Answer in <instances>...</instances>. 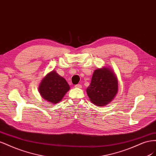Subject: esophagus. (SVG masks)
Returning a JSON list of instances; mask_svg holds the SVG:
<instances>
[{
	"label": "esophagus",
	"mask_w": 156,
	"mask_h": 156,
	"mask_svg": "<svg viewBox=\"0 0 156 156\" xmlns=\"http://www.w3.org/2000/svg\"><path fill=\"white\" fill-rule=\"evenodd\" d=\"M75 87L77 88H81L82 86H81V84H76V85L75 86Z\"/></svg>",
	"instance_id": "34e87169"
}]
</instances>
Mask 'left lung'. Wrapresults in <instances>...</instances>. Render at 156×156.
<instances>
[{
    "label": "left lung",
    "mask_w": 156,
    "mask_h": 156,
    "mask_svg": "<svg viewBox=\"0 0 156 156\" xmlns=\"http://www.w3.org/2000/svg\"><path fill=\"white\" fill-rule=\"evenodd\" d=\"M118 91V79L111 68L102 67L94 70L91 83L87 89L92 103L101 107L107 105L115 98Z\"/></svg>",
    "instance_id": "1"
}]
</instances>
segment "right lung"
Returning a JSON list of instances; mask_svg holds the SVG:
<instances>
[{
	"label": "right lung",
	"instance_id": "obj_1",
	"mask_svg": "<svg viewBox=\"0 0 156 156\" xmlns=\"http://www.w3.org/2000/svg\"><path fill=\"white\" fill-rule=\"evenodd\" d=\"M41 98L51 104L58 103L70 89L66 79L53 70L41 80L38 87Z\"/></svg>",
	"mask_w": 156,
	"mask_h": 156
}]
</instances>
